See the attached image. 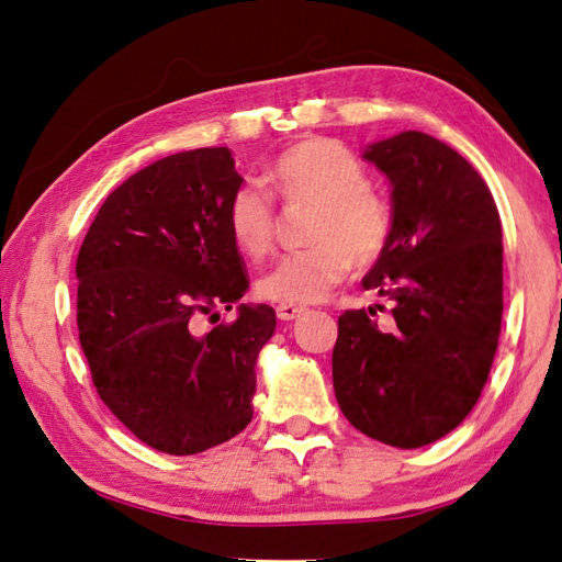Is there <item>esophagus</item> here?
Segmentation results:
<instances>
[{"instance_id": "obj_1", "label": "esophagus", "mask_w": 562, "mask_h": 562, "mask_svg": "<svg viewBox=\"0 0 562 562\" xmlns=\"http://www.w3.org/2000/svg\"><path fill=\"white\" fill-rule=\"evenodd\" d=\"M274 312H278V316H280L282 322H294V319H300V316L307 312V310L297 307V304H280V307L274 310Z\"/></svg>"}]
</instances>
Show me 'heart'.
Returning <instances> with one entry per match:
<instances>
[{"label": "heart", "mask_w": 562, "mask_h": 562, "mask_svg": "<svg viewBox=\"0 0 562 562\" xmlns=\"http://www.w3.org/2000/svg\"><path fill=\"white\" fill-rule=\"evenodd\" d=\"M268 181L290 201H314L312 248L280 258L258 282L260 297L282 304H312L336 288L351 262H373L391 238L393 216L383 196L366 187V171L334 139H304L274 161ZM228 233L248 258L272 246L274 209L255 183L236 189L226 211Z\"/></svg>", "instance_id": "1"}]
</instances>
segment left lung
Masks as SVG:
<instances>
[{"mask_svg": "<svg viewBox=\"0 0 562 562\" xmlns=\"http://www.w3.org/2000/svg\"><path fill=\"white\" fill-rule=\"evenodd\" d=\"M361 157L391 181L393 216L361 284L391 300L393 319L383 326L373 307L339 316L334 393L356 430L415 450L464 420L492 371L504 312L502 221L474 167L425 132L373 142Z\"/></svg>", "mask_w": 562, "mask_h": 562, "instance_id": "obj_1", "label": "left lung"}]
</instances>
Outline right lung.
<instances>
[{
	"label": "right lung",
	"instance_id": "right-lung-1",
	"mask_svg": "<svg viewBox=\"0 0 562 562\" xmlns=\"http://www.w3.org/2000/svg\"><path fill=\"white\" fill-rule=\"evenodd\" d=\"M240 187L228 147L159 159L110 193L78 252V339L98 395L159 452L199 454L252 420L278 319L240 304L250 282L226 223ZM236 303V323L195 331Z\"/></svg>",
	"mask_w": 562,
	"mask_h": 562
}]
</instances>
